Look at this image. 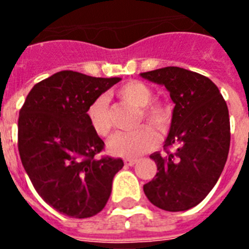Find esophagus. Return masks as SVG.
Listing matches in <instances>:
<instances>
[{"label": "esophagus", "instance_id": "1", "mask_svg": "<svg viewBox=\"0 0 249 249\" xmlns=\"http://www.w3.org/2000/svg\"><path fill=\"white\" fill-rule=\"evenodd\" d=\"M137 161H138V160H137V159H125L124 160L125 165H128V166H133V165H134V164L137 163Z\"/></svg>", "mask_w": 249, "mask_h": 249}]
</instances>
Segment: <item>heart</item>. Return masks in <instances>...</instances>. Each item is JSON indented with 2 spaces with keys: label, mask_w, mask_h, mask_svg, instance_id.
I'll return each mask as SVG.
<instances>
[{
  "label": "heart",
  "mask_w": 249,
  "mask_h": 249,
  "mask_svg": "<svg viewBox=\"0 0 249 249\" xmlns=\"http://www.w3.org/2000/svg\"><path fill=\"white\" fill-rule=\"evenodd\" d=\"M123 101L138 107V123L146 120L158 130H165L170 123V111L161 101L152 99V90L141 81H129L116 90ZM86 119L90 128L99 137H108L112 130L109 116V101L106 95L97 97L86 108ZM150 125H142L132 132L117 133L109 140L108 151L121 158H137L150 151L158 143V133Z\"/></svg>",
  "instance_id": "1"
}]
</instances>
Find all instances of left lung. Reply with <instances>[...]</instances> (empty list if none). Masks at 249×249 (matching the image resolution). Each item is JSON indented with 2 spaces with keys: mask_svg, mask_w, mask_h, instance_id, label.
I'll list each match as a JSON object with an SVG mask.
<instances>
[{
  "mask_svg": "<svg viewBox=\"0 0 249 249\" xmlns=\"http://www.w3.org/2000/svg\"><path fill=\"white\" fill-rule=\"evenodd\" d=\"M141 76L165 86L176 105L165 154L150 156L158 172L143 191L158 208L187 211L208 195L226 164L230 148L228 105L208 77L185 68L164 67Z\"/></svg>",
  "mask_w": 249,
  "mask_h": 249,
  "instance_id": "left-lung-1",
  "label": "left lung"
}]
</instances>
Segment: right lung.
Wrapping results in <instances>:
<instances>
[{
  "label": "right lung",
  "mask_w": 249,
  "mask_h": 249,
  "mask_svg": "<svg viewBox=\"0 0 249 249\" xmlns=\"http://www.w3.org/2000/svg\"><path fill=\"white\" fill-rule=\"evenodd\" d=\"M120 77L60 71L33 86L19 111L21 164L42 199L73 218L95 216L107 204L121 159L102 156L105 142L90 128L88 106Z\"/></svg>",
  "instance_id": "right-lung-1"
}]
</instances>
